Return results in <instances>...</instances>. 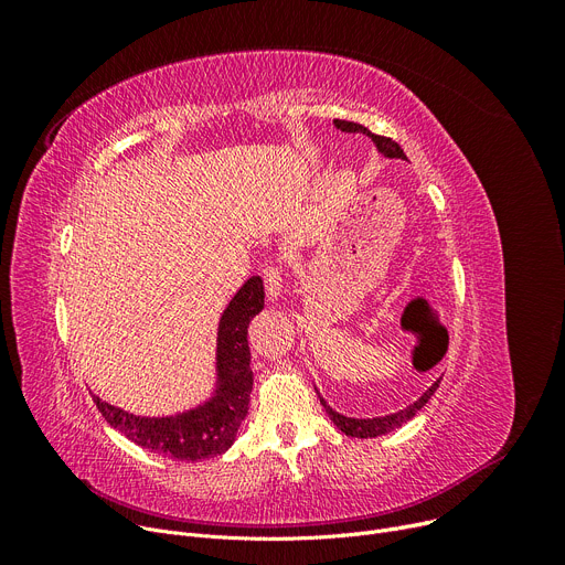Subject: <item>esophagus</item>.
I'll return each instance as SVG.
<instances>
[{
    "label": "esophagus",
    "mask_w": 565,
    "mask_h": 565,
    "mask_svg": "<svg viewBox=\"0 0 565 565\" xmlns=\"http://www.w3.org/2000/svg\"><path fill=\"white\" fill-rule=\"evenodd\" d=\"M263 281H265V292L270 300H279L284 292V277H281V267L270 265L263 270Z\"/></svg>",
    "instance_id": "1"
}]
</instances>
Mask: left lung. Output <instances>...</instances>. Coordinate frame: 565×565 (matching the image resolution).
<instances>
[{"instance_id":"1","label":"left lung","mask_w":565,"mask_h":565,"mask_svg":"<svg viewBox=\"0 0 565 565\" xmlns=\"http://www.w3.org/2000/svg\"><path fill=\"white\" fill-rule=\"evenodd\" d=\"M334 126H337L341 132H360V135H366V137L375 143V148H377V151H380L384 158L407 160V158H405V153H403V148H401L396 141H392L390 137L373 135L369 128H364V126H360V124H352V121H341V118H334ZM437 387H439V380H437V382H433V387H428V390H426L417 401L409 403L405 409H398V412H394V414H384V417H373V419H354V417H345V414H341V412L332 409V407L328 405V401H324V398L320 396V392H318V390H316V394H318V398H320V403H322L324 412L330 414V419L334 422V426H337L341 433H345V435H350V437L366 439V437H380V435H387V433H392V430L401 428L403 424H407V422L414 417V414H417V412H419V409L430 401V396L437 392Z\"/></svg>"}]
</instances>
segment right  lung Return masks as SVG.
<instances>
[{
	"label": "right lung",
	"instance_id": "add662e5",
	"mask_svg": "<svg viewBox=\"0 0 565 565\" xmlns=\"http://www.w3.org/2000/svg\"><path fill=\"white\" fill-rule=\"evenodd\" d=\"M263 305L260 277H249L226 305L217 328L215 390L203 403L169 417H139L92 394L105 422L141 449L164 458L196 462L222 456L235 441L249 409L254 373L247 328Z\"/></svg>",
	"mask_w": 565,
	"mask_h": 565
}]
</instances>
